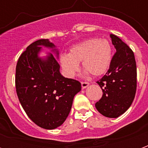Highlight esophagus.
Segmentation results:
<instances>
[{
    "label": "esophagus",
    "instance_id": "esophagus-1",
    "mask_svg": "<svg viewBox=\"0 0 148 148\" xmlns=\"http://www.w3.org/2000/svg\"><path fill=\"white\" fill-rule=\"evenodd\" d=\"M89 85H90V83L87 82H82V89H86Z\"/></svg>",
    "mask_w": 148,
    "mask_h": 148
}]
</instances>
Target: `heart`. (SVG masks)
Wrapping results in <instances>:
<instances>
[{
	"instance_id": "obj_1",
	"label": "heart",
	"mask_w": 148,
	"mask_h": 148,
	"mask_svg": "<svg viewBox=\"0 0 148 148\" xmlns=\"http://www.w3.org/2000/svg\"><path fill=\"white\" fill-rule=\"evenodd\" d=\"M112 60V47L105 39H91L74 46L68 55L60 56L62 71L68 77H73L82 67L93 76H100L109 69Z\"/></svg>"
}]
</instances>
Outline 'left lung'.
<instances>
[{
	"label": "left lung",
	"mask_w": 148,
	"mask_h": 148,
	"mask_svg": "<svg viewBox=\"0 0 148 148\" xmlns=\"http://www.w3.org/2000/svg\"><path fill=\"white\" fill-rule=\"evenodd\" d=\"M116 51L106 75L97 82L103 92L95 104L106 117L116 118L124 113L133 101L136 91V63L132 50L119 37L111 34Z\"/></svg>",
	"instance_id": "obj_1"
}]
</instances>
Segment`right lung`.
I'll return each mask as SVG.
<instances>
[{"instance_id":"obj_1","label":"right lung","mask_w":148,"mask_h":148,"mask_svg":"<svg viewBox=\"0 0 148 148\" xmlns=\"http://www.w3.org/2000/svg\"><path fill=\"white\" fill-rule=\"evenodd\" d=\"M42 46L55 47L48 39H39L20 56L16 67V90L27 116L40 127L55 129L67 118L82 86L78 81L60 74V66L52 54L39 58Z\"/></svg>"}]
</instances>
